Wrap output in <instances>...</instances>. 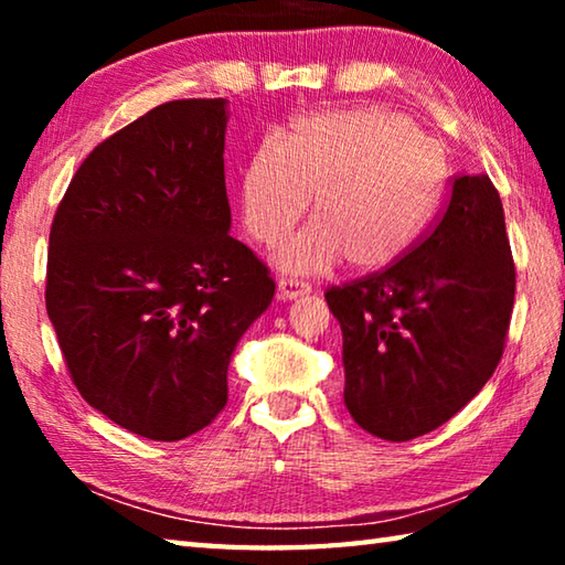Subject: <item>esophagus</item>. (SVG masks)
I'll list each match as a JSON object with an SVG mask.
<instances>
[{
	"label": "esophagus",
	"instance_id": "obj_1",
	"mask_svg": "<svg viewBox=\"0 0 565 565\" xmlns=\"http://www.w3.org/2000/svg\"><path fill=\"white\" fill-rule=\"evenodd\" d=\"M309 291H311V286L303 284V281H296V279H281L279 281V299H284V301L299 299V296H306Z\"/></svg>",
	"mask_w": 565,
	"mask_h": 565
}]
</instances>
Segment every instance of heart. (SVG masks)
Here are the masks:
<instances>
[{"mask_svg":"<svg viewBox=\"0 0 565 565\" xmlns=\"http://www.w3.org/2000/svg\"><path fill=\"white\" fill-rule=\"evenodd\" d=\"M446 157L404 114L359 107L296 119L264 139L242 171V218L254 242L276 246L309 209L313 222L274 254L284 274L317 276L341 264L386 269L418 244L444 196Z\"/></svg>","mask_w":565,"mask_h":565,"instance_id":"obj_1","label":"heart"}]
</instances>
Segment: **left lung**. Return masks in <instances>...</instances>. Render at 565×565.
<instances>
[{
    "label": "left lung",
    "instance_id": "left-lung-1",
    "mask_svg": "<svg viewBox=\"0 0 565 565\" xmlns=\"http://www.w3.org/2000/svg\"><path fill=\"white\" fill-rule=\"evenodd\" d=\"M513 294L499 191L486 174L458 177L441 222L404 259L327 291L353 420L411 441L456 416L499 366Z\"/></svg>",
    "mask_w": 565,
    "mask_h": 565
}]
</instances>
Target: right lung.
Returning <instances> with one entry per match:
<instances>
[{
  "label": "right lung",
  "instance_id": "1",
  "mask_svg": "<svg viewBox=\"0 0 565 565\" xmlns=\"http://www.w3.org/2000/svg\"><path fill=\"white\" fill-rule=\"evenodd\" d=\"M228 99L167 102L84 159L50 232L46 313L92 408L181 441L226 406L274 279L228 234Z\"/></svg>",
  "mask_w": 565,
  "mask_h": 565
}]
</instances>
